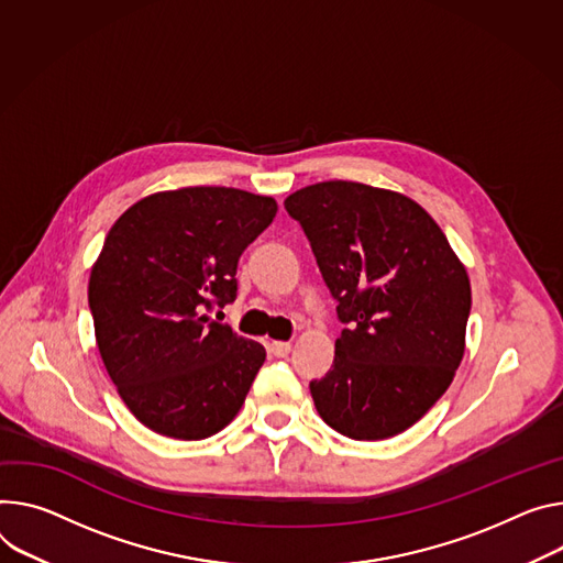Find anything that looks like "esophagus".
Instances as JSON below:
<instances>
[{
  "label": "esophagus",
  "mask_w": 563,
  "mask_h": 563,
  "mask_svg": "<svg viewBox=\"0 0 563 563\" xmlns=\"http://www.w3.org/2000/svg\"><path fill=\"white\" fill-rule=\"evenodd\" d=\"M269 352L274 356H287L291 352V343L289 341H272L269 343Z\"/></svg>",
  "instance_id": "obj_1"
}]
</instances>
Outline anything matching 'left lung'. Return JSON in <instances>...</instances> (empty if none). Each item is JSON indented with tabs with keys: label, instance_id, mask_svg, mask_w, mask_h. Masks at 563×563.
Wrapping results in <instances>:
<instances>
[{
	"label": "left lung",
	"instance_id": "1",
	"mask_svg": "<svg viewBox=\"0 0 563 563\" xmlns=\"http://www.w3.org/2000/svg\"><path fill=\"white\" fill-rule=\"evenodd\" d=\"M308 235L347 328L310 384L319 416L352 440H386L427 416L465 354L472 285L418 201L356 181H321L285 199Z\"/></svg>",
	"mask_w": 563,
	"mask_h": 563
}]
</instances>
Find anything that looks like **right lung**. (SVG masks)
I'll list each match as a JSON object with an SVG mask.
<instances>
[{
    "instance_id": "1",
    "label": "right lung",
    "mask_w": 563,
    "mask_h": 563,
    "mask_svg": "<svg viewBox=\"0 0 563 563\" xmlns=\"http://www.w3.org/2000/svg\"><path fill=\"white\" fill-rule=\"evenodd\" d=\"M276 211L267 195L188 186L139 199L110 229L89 274L96 345L150 431L203 440L238 416L267 352L209 312L235 298L240 255Z\"/></svg>"
}]
</instances>
